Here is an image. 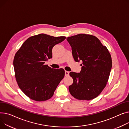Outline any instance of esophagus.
Listing matches in <instances>:
<instances>
[{"instance_id":"esophagus-1","label":"esophagus","mask_w":129,"mask_h":129,"mask_svg":"<svg viewBox=\"0 0 129 129\" xmlns=\"http://www.w3.org/2000/svg\"><path fill=\"white\" fill-rule=\"evenodd\" d=\"M69 74H70V72H68V71H65V75L66 76H69Z\"/></svg>"}]
</instances>
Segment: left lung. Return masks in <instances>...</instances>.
Here are the masks:
<instances>
[{
    "instance_id": "obj_1",
    "label": "left lung",
    "mask_w": 129,
    "mask_h": 129,
    "mask_svg": "<svg viewBox=\"0 0 129 129\" xmlns=\"http://www.w3.org/2000/svg\"><path fill=\"white\" fill-rule=\"evenodd\" d=\"M76 62L82 61L80 73L71 72L73 83L69 86L71 95L79 100L97 97L105 87L112 67L107 48L95 36L80 34L67 38Z\"/></svg>"
}]
</instances>
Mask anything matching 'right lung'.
I'll use <instances>...</instances> for the list:
<instances>
[{"instance_id":"right-lung-1","label":"right lung","mask_w":129,"mask_h":129,"mask_svg":"<svg viewBox=\"0 0 129 129\" xmlns=\"http://www.w3.org/2000/svg\"><path fill=\"white\" fill-rule=\"evenodd\" d=\"M66 37L40 34L26 40L14 56L13 66L18 85L26 95L36 101L50 99L65 75L62 68L45 65L52 57L53 47Z\"/></svg>"}]
</instances>
